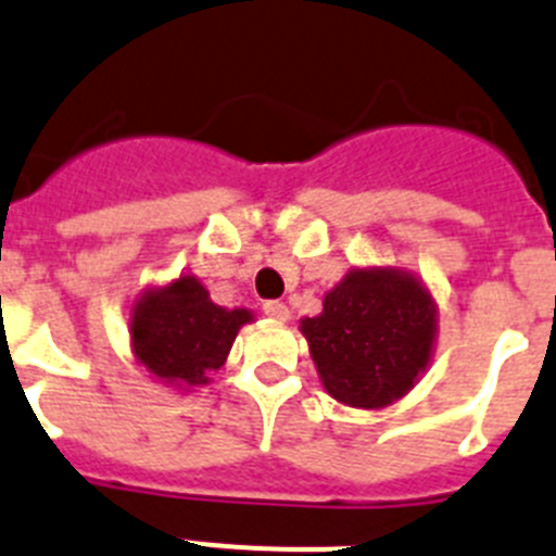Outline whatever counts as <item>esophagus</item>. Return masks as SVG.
<instances>
[{"label": "esophagus", "mask_w": 556, "mask_h": 556, "mask_svg": "<svg viewBox=\"0 0 556 556\" xmlns=\"http://www.w3.org/2000/svg\"><path fill=\"white\" fill-rule=\"evenodd\" d=\"M263 313H265V316L277 318V321H285V318L291 316L288 305H285V302H279V299H271V302H263Z\"/></svg>", "instance_id": "esophagus-1"}]
</instances>
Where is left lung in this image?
<instances>
[{"instance_id": "left-lung-1", "label": "left lung", "mask_w": 556, "mask_h": 556, "mask_svg": "<svg viewBox=\"0 0 556 556\" xmlns=\"http://www.w3.org/2000/svg\"><path fill=\"white\" fill-rule=\"evenodd\" d=\"M433 302L400 271H352L325 296V311L302 321L327 392L355 408L394 403L428 366Z\"/></svg>"}]
</instances>
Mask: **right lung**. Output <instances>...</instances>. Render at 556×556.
I'll return each instance as SVG.
<instances>
[{
    "label": "right lung",
    "instance_id": "obj_1",
    "mask_svg": "<svg viewBox=\"0 0 556 556\" xmlns=\"http://www.w3.org/2000/svg\"><path fill=\"white\" fill-rule=\"evenodd\" d=\"M249 311H226L210 302L195 277H178L159 291L144 293L131 313L134 352L156 378L187 386L206 383L220 369Z\"/></svg>",
    "mask_w": 556,
    "mask_h": 556
}]
</instances>
